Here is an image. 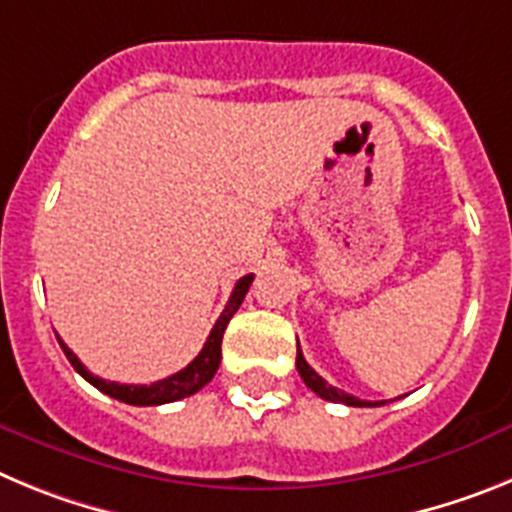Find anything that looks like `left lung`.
<instances>
[{"label": "left lung", "instance_id": "left-lung-1", "mask_svg": "<svg viewBox=\"0 0 512 512\" xmlns=\"http://www.w3.org/2000/svg\"><path fill=\"white\" fill-rule=\"evenodd\" d=\"M297 372H300L302 382H305L307 387L315 392V395L323 397V400H328V402H343V405H351V408H377V405H382V402L359 400V397L341 392L338 387H330V384L325 382V379L320 377V374L315 372L310 364H307L305 356H302V351H300V343H297Z\"/></svg>", "mask_w": 512, "mask_h": 512}]
</instances>
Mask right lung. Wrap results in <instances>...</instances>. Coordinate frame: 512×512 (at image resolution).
<instances>
[{"mask_svg":"<svg viewBox=\"0 0 512 512\" xmlns=\"http://www.w3.org/2000/svg\"><path fill=\"white\" fill-rule=\"evenodd\" d=\"M251 282H253V274H246V277H241L238 282H235L233 295H230L228 305H225V310L220 312V318H217L215 328L210 330V336H207L205 346H202L200 354L194 356V361H189L182 372L171 374V377H166V379H158V382H153V384H117V382H107V379L94 377L87 366L81 364L79 356H76L74 351H71V348L61 341V338L58 336L56 338H58V343H61L66 359L71 361V366H74L76 372L87 379L89 384H94L99 392L115 397V400H120V402H128V405H140V408H143V405H166V402H176V400H182V397H189V395H194V392H200L202 387H205V384L215 377L217 366H220V356H223V351H220V346H223V333H225V328H228L230 318L235 315V310L241 307V302H243V297H246Z\"/></svg>","mask_w":512,"mask_h":512,"instance_id":"right-lung-1","label":"right lung"}]
</instances>
